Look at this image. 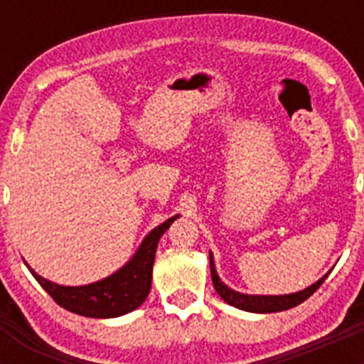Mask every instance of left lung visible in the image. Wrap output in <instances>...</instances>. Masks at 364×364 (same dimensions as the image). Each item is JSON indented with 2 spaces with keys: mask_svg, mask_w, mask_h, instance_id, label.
<instances>
[{
  "mask_svg": "<svg viewBox=\"0 0 364 364\" xmlns=\"http://www.w3.org/2000/svg\"><path fill=\"white\" fill-rule=\"evenodd\" d=\"M210 268H211V281H213L215 290L217 294L220 295L228 304L231 306L239 308V310H246V311H253V314H273V311H282V310H290V308L297 306L301 302L306 301L310 295H314V291H317L321 284L324 282V279L328 277V273L324 275L323 279L315 282V284L308 286L306 290L297 291V294H290V295H246V294H239V291L231 290L228 288L224 282L220 281V277L217 275V269H215V262H213V255L210 253Z\"/></svg>",
  "mask_w": 364,
  "mask_h": 364,
  "instance_id": "obj_1",
  "label": "left lung"
}]
</instances>
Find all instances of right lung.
<instances>
[{"label": "right lung", "mask_w": 364, "mask_h": 364, "mask_svg": "<svg viewBox=\"0 0 364 364\" xmlns=\"http://www.w3.org/2000/svg\"><path fill=\"white\" fill-rule=\"evenodd\" d=\"M176 220V215L154 228L142 240L138 252L125 266L109 277L85 286H60L40 277L32 268L31 273L47 294L65 310L83 317L109 319L136 310L147 299L153 279L154 253L166 230Z\"/></svg>", "instance_id": "right-lung-1"}]
</instances>
